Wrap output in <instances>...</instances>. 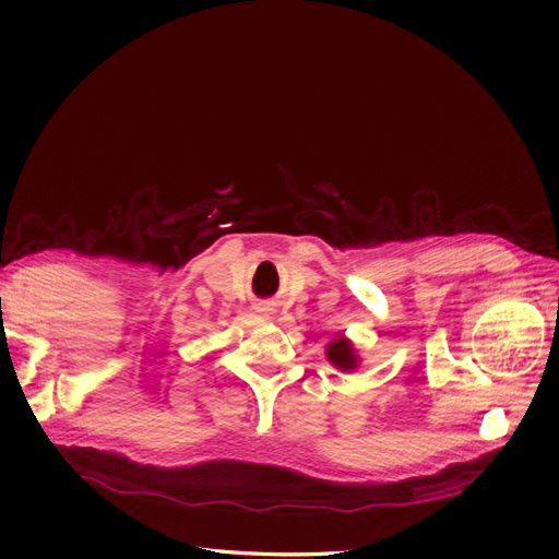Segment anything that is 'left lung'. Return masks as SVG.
I'll return each instance as SVG.
<instances>
[{
    "instance_id": "8db88e82",
    "label": "left lung",
    "mask_w": 559,
    "mask_h": 559,
    "mask_svg": "<svg viewBox=\"0 0 559 559\" xmlns=\"http://www.w3.org/2000/svg\"><path fill=\"white\" fill-rule=\"evenodd\" d=\"M326 357L335 368H341V370H354L359 366L357 352H354L347 337H335V341L326 347Z\"/></svg>"
}]
</instances>
